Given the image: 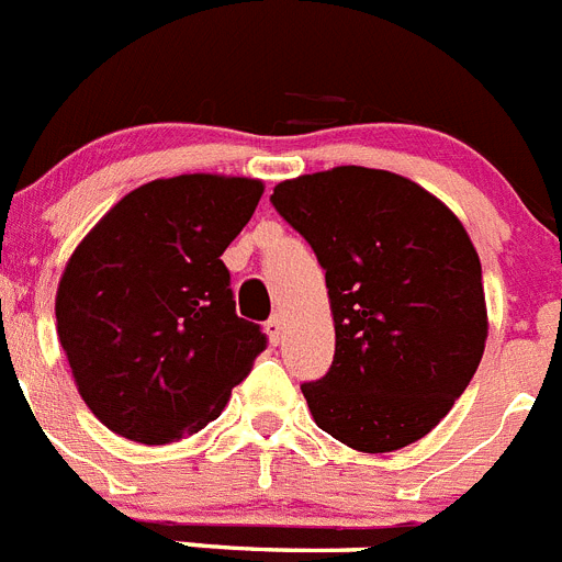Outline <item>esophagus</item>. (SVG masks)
<instances>
[{
	"mask_svg": "<svg viewBox=\"0 0 562 562\" xmlns=\"http://www.w3.org/2000/svg\"><path fill=\"white\" fill-rule=\"evenodd\" d=\"M266 333H269L271 344H280L282 338H285V318H282V313H274V316L266 322Z\"/></svg>",
	"mask_w": 562,
	"mask_h": 562,
	"instance_id": "obj_1",
	"label": "esophagus"
}]
</instances>
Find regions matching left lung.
<instances>
[{
	"label": "left lung",
	"instance_id": "left-lung-1",
	"mask_svg": "<svg viewBox=\"0 0 562 562\" xmlns=\"http://www.w3.org/2000/svg\"><path fill=\"white\" fill-rule=\"evenodd\" d=\"M271 204L325 269L336 356L302 383L322 431L363 453L426 437L482 361V262L428 190L389 170L344 168L274 187Z\"/></svg>",
	"mask_w": 562,
	"mask_h": 562
}]
</instances>
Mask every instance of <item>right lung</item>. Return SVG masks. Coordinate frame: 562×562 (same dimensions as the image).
<instances>
[{"instance_id": "1", "label": "right lung", "mask_w": 562, "mask_h": 562, "mask_svg": "<svg viewBox=\"0 0 562 562\" xmlns=\"http://www.w3.org/2000/svg\"><path fill=\"white\" fill-rule=\"evenodd\" d=\"M262 195L244 176L187 173L136 187L80 240L55 296L75 386L114 434L165 445L224 412L266 350L235 313L221 255Z\"/></svg>"}]
</instances>
